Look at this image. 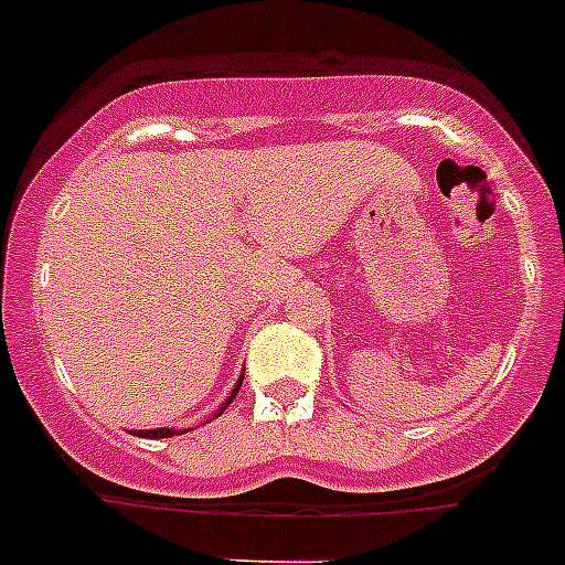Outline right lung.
<instances>
[{"label":"right lung","instance_id":"obj_1","mask_svg":"<svg viewBox=\"0 0 565 565\" xmlns=\"http://www.w3.org/2000/svg\"><path fill=\"white\" fill-rule=\"evenodd\" d=\"M239 384H243V379H239V382H237V387H234V391H232V396H228V402L223 404V411H226L228 404H232V398L237 396ZM223 411H221V413H223ZM221 413H217V416H221ZM138 436H147V438H169V436H174V430H141V433H138Z\"/></svg>","mask_w":565,"mask_h":565}]
</instances>
